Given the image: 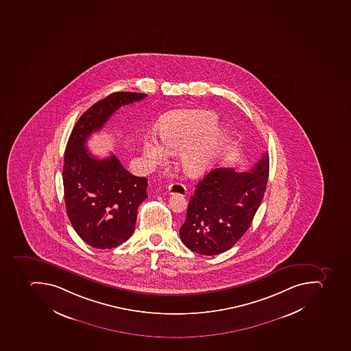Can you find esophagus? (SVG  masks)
<instances>
[{
  "label": "esophagus",
  "mask_w": 351,
  "mask_h": 351,
  "mask_svg": "<svg viewBox=\"0 0 351 351\" xmlns=\"http://www.w3.org/2000/svg\"><path fill=\"white\" fill-rule=\"evenodd\" d=\"M167 193L169 195H180V196H185L187 193L185 185L180 184V182H173L167 187Z\"/></svg>",
  "instance_id": "esophagus-1"
}]
</instances>
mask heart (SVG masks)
I'll return each instance as SVG.
<instances>
[{
	"label": "heart",
	"instance_id": "b5f03b06",
	"mask_svg": "<svg viewBox=\"0 0 351 351\" xmlns=\"http://www.w3.org/2000/svg\"><path fill=\"white\" fill-rule=\"evenodd\" d=\"M218 118L210 111L187 110L173 113L158 125L160 142H144V156L151 166L162 165L167 153H180L182 171L189 176L204 174L221 151L225 133L217 128Z\"/></svg>",
	"mask_w": 351,
	"mask_h": 351
}]
</instances>
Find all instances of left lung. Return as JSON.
Here are the masks:
<instances>
[{"label":"left lung","instance_id":"left-lung-1","mask_svg":"<svg viewBox=\"0 0 351 351\" xmlns=\"http://www.w3.org/2000/svg\"><path fill=\"white\" fill-rule=\"evenodd\" d=\"M269 155L249 171H209L195 188L180 236L188 249L217 256L232 247L249 229L269 178Z\"/></svg>","mask_w":351,"mask_h":351}]
</instances>
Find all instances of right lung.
Segmentation results:
<instances>
[{
	"mask_svg": "<svg viewBox=\"0 0 351 351\" xmlns=\"http://www.w3.org/2000/svg\"><path fill=\"white\" fill-rule=\"evenodd\" d=\"M146 97L108 95L79 118L66 146L62 182L68 218L78 236L97 249H112L132 236L138 206L147 198V180L126 171L114 155L104 160L93 156L86 142L119 108Z\"/></svg>",
	"mask_w": 351,
	"mask_h": 351,
	"instance_id": "obj_1",
	"label": "right lung"
}]
</instances>
